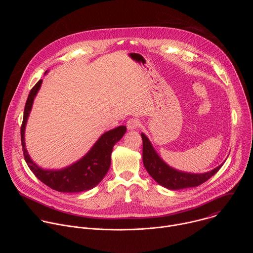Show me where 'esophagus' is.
<instances>
[{
	"instance_id": "34e87169",
	"label": "esophagus",
	"mask_w": 253,
	"mask_h": 253,
	"mask_svg": "<svg viewBox=\"0 0 253 253\" xmlns=\"http://www.w3.org/2000/svg\"><path fill=\"white\" fill-rule=\"evenodd\" d=\"M140 125V122L138 119H135V118H132V119H129L127 121V128L128 130H136Z\"/></svg>"
}]
</instances>
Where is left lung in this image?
Returning a JSON list of instances; mask_svg holds the SVG:
<instances>
[{"mask_svg":"<svg viewBox=\"0 0 253 253\" xmlns=\"http://www.w3.org/2000/svg\"><path fill=\"white\" fill-rule=\"evenodd\" d=\"M143 140V164L149 175L161 186L170 190H179L196 187L212 177L223 163L216 168L204 173H189L177 170L169 166L156 152L149 138L141 133Z\"/></svg>","mask_w":253,"mask_h":253,"instance_id":"8db88e82","label":"left lung"}]
</instances>
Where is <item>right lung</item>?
<instances>
[{
    "label": "right lung",
    "mask_w": 253,
    "mask_h": 253,
    "mask_svg": "<svg viewBox=\"0 0 253 253\" xmlns=\"http://www.w3.org/2000/svg\"><path fill=\"white\" fill-rule=\"evenodd\" d=\"M48 71H46V73ZM40 80L31 90L24 110L23 124L21 127V140L25 160L40 181L50 188L67 193H77L90 190L98 185L107 174L111 165V154L115 144L126 133V126H119L102 134L91 149L79 160L62 169H44L36 164L30 157L25 143V130L31 113L35 97L41 88Z\"/></svg>",
    "instance_id": "right-lung-1"
}]
</instances>
